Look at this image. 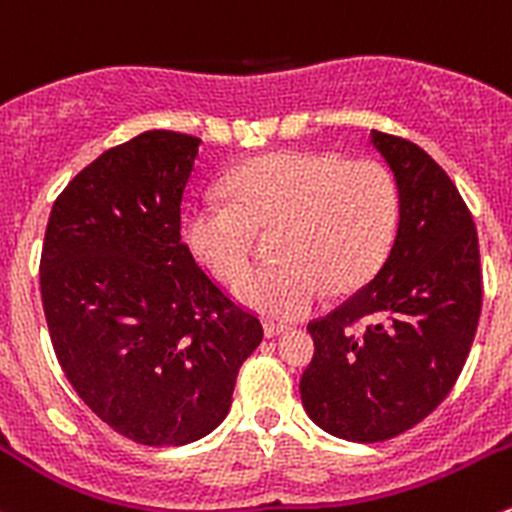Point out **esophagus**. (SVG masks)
<instances>
[{"mask_svg": "<svg viewBox=\"0 0 512 512\" xmlns=\"http://www.w3.org/2000/svg\"><path fill=\"white\" fill-rule=\"evenodd\" d=\"M266 336L268 338H273V336H281V333H286L288 331V326L286 323H276V321H266Z\"/></svg>", "mask_w": 512, "mask_h": 512, "instance_id": "esophagus-1", "label": "esophagus"}]
</instances>
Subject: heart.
I'll return each mask as SVG.
<instances>
[{
    "label": "heart",
    "mask_w": 512,
    "mask_h": 512,
    "mask_svg": "<svg viewBox=\"0 0 512 512\" xmlns=\"http://www.w3.org/2000/svg\"><path fill=\"white\" fill-rule=\"evenodd\" d=\"M231 201H196L184 241L219 281L236 286L253 265L258 233L279 229V263L241 283V301L278 318H298L326 293H346L381 266L401 214L391 169L333 151H278L226 179Z\"/></svg>",
    "instance_id": "b5f03b06"
}]
</instances>
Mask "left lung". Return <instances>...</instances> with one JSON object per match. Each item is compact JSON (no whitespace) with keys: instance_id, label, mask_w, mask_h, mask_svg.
Returning a JSON list of instances; mask_svg holds the SVG:
<instances>
[{"instance_id":"8db88e82","label":"left lung","mask_w":512,"mask_h":512,"mask_svg":"<svg viewBox=\"0 0 512 512\" xmlns=\"http://www.w3.org/2000/svg\"><path fill=\"white\" fill-rule=\"evenodd\" d=\"M401 196L381 271L308 323L316 353L301 401L316 426L353 443L411 430L465 366L483 303L478 234L450 176L401 136L371 131Z\"/></svg>"}]
</instances>
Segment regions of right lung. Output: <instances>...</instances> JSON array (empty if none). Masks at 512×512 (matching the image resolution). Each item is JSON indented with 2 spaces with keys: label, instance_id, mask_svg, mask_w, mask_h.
I'll return each mask as SVG.
<instances>
[{
  "label": "right lung",
  "instance_id": "1",
  "mask_svg": "<svg viewBox=\"0 0 512 512\" xmlns=\"http://www.w3.org/2000/svg\"><path fill=\"white\" fill-rule=\"evenodd\" d=\"M201 139L144 131L104 151L57 196L39 258L44 318L64 376L111 430L184 445L226 418L263 341L181 241Z\"/></svg>",
  "mask_w": 512,
  "mask_h": 512
}]
</instances>
